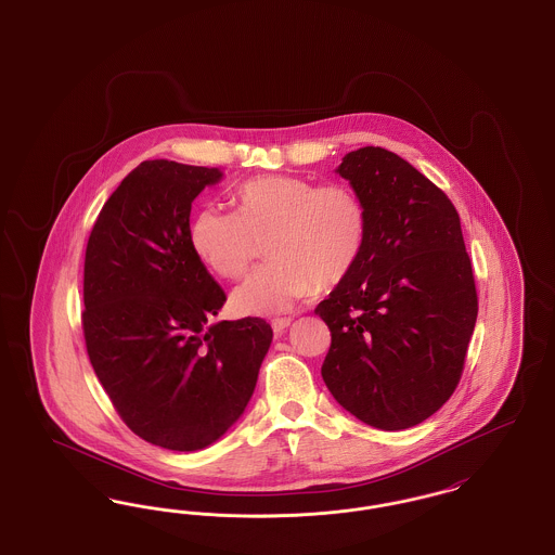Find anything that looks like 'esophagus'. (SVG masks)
I'll list each match as a JSON object with an SVG mask.
<instances>
[{
    "mask_svg": "<svg viewBox=\"0 0 555 555\" xmlns=\"http://www.w3.org/2000/svg\"><path fill=\"white\" fill-rule=\"evenodd\" d=\"M291 324V318H274L272 322H270V326H272V331L276 333V335H281L287 326Z\"/></svg>",
    "mask_w": 555,
    "mask_h": 555,
    "instance_id": "34e87169",
    "label": "esophagus"
}]
</instances>
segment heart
<instances>
[{
	"mask_svg": "<svg viewBox=\"0 0 555 555\" xmlns=\"http://www.w3.org/2000/svg\"><path fill=\"white\" fill-rule=\"evenodd\" d=\"M235 211H197L189 241L214 274L237 281L266 245L270 264L258 268L233 293L238 314L272 317L314 291L339 285L356 268L369 231L362 197L345 183L295 175H264L238 183Z\"/></svg>",
	"mask_w": 555,
	"mask_h": 555,
	"instance_id": "obj_1",
	"label": "heart"
}]
</instances>
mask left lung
Wrapping results in <instances>:
<instances>
[{
	"mask_svg": "<svg viewBox=\"0 0 555 555\" xmlns=\"http://www.w3.org/2000/svg\"><path fill=\"white\" fill-rule=\"evenodd\" d=\"M337 172L362 197V256L318 317L331 328L322 378L362 423L401 430L455 391L478 314L460 216L410 162L360 147Z\"/></svg>",
	"mask_w": 555,
	"mask_h": 555,
	"instance_id": "8db88e82",
	"label": "left lung"
}]
</instances>
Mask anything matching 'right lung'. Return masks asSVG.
I'll return each instance as SVG.
<instances>
[{
  "label": "right lung",
  "mask_w": 555,
  "mask_h": 555,
  "mask_svg": "<svg viewBox=\"0 0 555 555\" xmlns=\"http://www.w3.org/2000/svg\"><path fill=\"white\" fill-rule=\"evenodd\" d=\"M218 168L145 159L100 211L85 251L82 335L122 423L172 451L208 448L243 414L272 341L264 318L211 322L227 295L189 241Z\"/></svg>",
  "instance_id": "add662e5"
}]
</instances>
